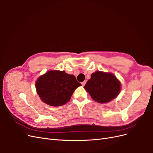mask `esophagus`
I'll return each instance as SVG.
<instances>
[{
  "label": "esophagus",
  "mask_w": 153,
  "mask_h": 153,
  "mask_svg": "<svg viewBox=\"0 0 153 153\" xmlns=\"http://www.w3.org/2000/svg\"><path fill=\"white\" fill-rule=\"evenodd\" d=\"M86 80H85V81H84V82H82V86H84L85 85V84H86Z\"/></svg>",
  "instance_id": "1"
}]
</instances>
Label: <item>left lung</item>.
I'll list each match as a JSON object with an SVG mask.
<instances>
[{
  "instance_id": "1",
  "label": "left lung",
  "mask_w": 153,
  "mask_h": 153,
  "mask_svg": "<svg viewBox=\"0 0 153 153\" xmlns=\"http://www.w3.org/2000/svg\"><path fill=\"white\" fill-rule=\"evenodd\" d=\"M84 87L93 100L105 103L119 94L121 84L113 73L98 71L92 73Z\"/></svg>"
}]
</instances>
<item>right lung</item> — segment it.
I'll return each mask as SVG.
<instances>
[{"label":"right lung","instance_id":"1","mask_svg":"<svg viewBox=\"0 0 153 153\" xmlns=\"http://www.w3.org/2000/svg\"><path fill=\"white\" fill-rule=\"evenodd\" d=\"M75 76L64 71L50 70L37 79L35 86L41 101L50 106L67 103L76 88L81 86Z\"/></svg>","mask_w":153,"mask_h":153}]
</instances>
